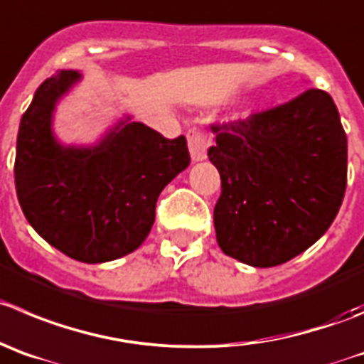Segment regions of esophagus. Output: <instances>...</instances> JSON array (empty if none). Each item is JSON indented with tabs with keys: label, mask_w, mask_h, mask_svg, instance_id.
<instances>
[{
	"label": "esophagus",
	"mask_w": 364,
	"mask_h": 364,
	"mask_svg": "<svg viewBox=\"0 0 364 364\" xmlns=\"http://www.w3.org/2000/svg\"><path fill=\"white\" fill-rule=\"evenodd\" d=\"M186 140H188V151L192 161H203V159H206V149L210 145V138L205 132L198 131V129H190L186 132Z\"/></svg>",
	"instance_id": "1"
}]
</instances>
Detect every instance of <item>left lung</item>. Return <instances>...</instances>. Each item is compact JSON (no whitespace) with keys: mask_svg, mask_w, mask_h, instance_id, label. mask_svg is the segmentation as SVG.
<instances>
[{"mask_svg":"<svg viewBox=\"0 0 364 364\" xmlns=\"http://www.w3.org/2000/svg\"><path fill=\"white\" fill-rule=\"evenodd\" d=\"M212 131L208 158L220 174L213 224L224 253L280 266L327 232L346 188V134L331 95L307 90Z\"/></svg>","mask_w":364,"mask_h":364,"instance_id":"left-lung-1","label":"left lung"}]
</instances>
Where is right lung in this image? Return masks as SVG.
<instances>
[{
  "instance_id": "1",
  "label": "right lung",
  "mask_w": 364,
  "mask_h": 364,
  "mask_svg": "<svg viewBox=\"0 0 364 364\" xmlns=\"http://www.w3.org/2000/svg\"><path fill=\"white\" fill-rule=\"evenodd\" d=\"M82 79L60 70L37 87L19 124L16 192L33 230L70 259L102 264L144 244L159 193L190 165L185 136L166 140L131 117L95 145H64L53 132L60 98Z\"/></svg>"
}]
</instances>
